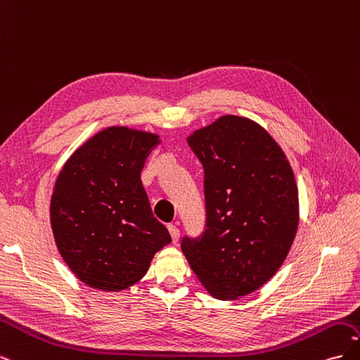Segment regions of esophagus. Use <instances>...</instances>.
Segmentation results:
<instances>
[{"label": "esophagus", "mask_w": 360, "mask_h": 360, "mask_svg": "<svg viewBox=\"0 0 360 360\" xmlns=\"http://www.w3.org/2000/svg\"><path fill=\"white\" fill-rule=\"evenodd\" d=\"M168 230H169V234H171V237H172V242L176 243V242L179 240V237H180L179 226H177L176 224H168Z\"/></svg>", "instance_id": "esophagus-1"}]
</instances>
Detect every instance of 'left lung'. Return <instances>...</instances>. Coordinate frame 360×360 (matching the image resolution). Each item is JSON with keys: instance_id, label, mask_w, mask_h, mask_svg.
Masks as SVG:
<instances>
[{"instance_id": "8db88e82", "label": "left lung", "mask_w": 360, "mask_h": 360, "mask_svg": "<svg viewBox=\"0 0 360 360\" xmlns=\"http://www.w3.org/2000/svg\"><path fill=\"white\" fill-rule=\"evenodd\" d=\"M204 168L205 228L181 250L213 297L258 290L284 263L299 225V193L284 151L249 118L224 115L188 138Z\"/></svg>"}]
</instances>
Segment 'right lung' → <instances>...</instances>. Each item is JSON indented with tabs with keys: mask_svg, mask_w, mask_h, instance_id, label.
Listing matches in <instances>:
<instances>
[{
	"mask_svg": "<svg viewBox=\"0 0 360 360\" xmlns=\"http://www.w3.org/2000/svg\"><path fill=\"white\" fill-rule=\"evenodd\" d=\"M159 136L124 126L96 134L64 163L51 198V226L63 259L85 285H134L171 242L151 212L141 171Z\"/></svg>",
	"mask_w": 360,
	"mask_h": 360,
	"instance_id": "add662e5",
	"label": "right lung"
}]
</instances>
